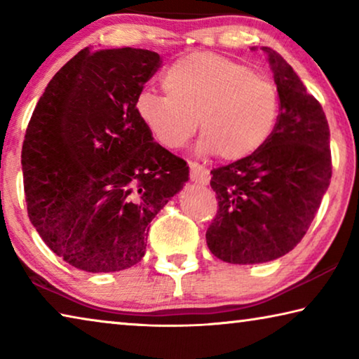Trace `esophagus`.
I'll use <instances>...</instances> for the list:
<instances>
[{
  "instance_id": "1",
  "label": "esophagus",
  "mask_w": 359,
  "mask_h": 359,
  "mask_svg": "<svg viewBox=\"0 0 359 359\" xmlns=\"http://www.w3.org/2000/svg\"><path fill=\"white\" fill-rule=\"evenodd\" d=\"M190 179L194 184H199V185H208L209 184V171L203 166H199L198 163H193L190 161Z\"/></svg>"
}]
</instances>
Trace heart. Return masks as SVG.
I'll list each match as a JSON object with an SVG mask.
<instances>
[{
	"instance_id": "obj_1",
	"label": "heart",
	"mask_w": 359,
	"mask_h": 359,
	"mask_svg": "<svg viewBox=\"0 0 359 359\" xmlns=\"http://www.w3.org/2000/svg\"><path fill=\"white\" fill-rule=\"evenodd\" d=\"M161 83L166 95L144 92L135 107L165 149L185 147L199 125L201 154L239 161L257 154L276 130L280 109L276 85L245 65L196 52L169 66Z\"/></svg>"
}]
</instances>
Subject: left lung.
I'll return each mask as SVG.
<instances>
[{"mask_svg":"<svg viewBox=\"0 0 359 359\" xmlns=\"http://www.w3.org/2000/svg\"><path fill=\"white\" fill-rule=\"evenodd\" d=\"M261 50L280 100L276 130L257 154L210 171L218 210L205 241L231 264L266 263L293 250L332 174L330 126L320 102L282 55L271 47Z\"/></svg>","mask_w":359,"mask_h":359,"instance_id":"1","label":"left lung"}]
</instances>
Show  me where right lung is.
<instances>
[{
  "label": "right lung",
  "mask_w": 359,
  "mask_h": 359,
  "mask_svg": "<svg viewBox=\"0 0 359 359\" xmlns=\"http://www.w3.org/2000/svg\"><path fill=\"white\" fill-rule=\"evenodd\" d=\"M160 62L145 48L85 47L52 77L28 123L29 222L77 269L137 264L150 222L190 179L187 163L156 144L136 114Z\"/></svg>",
  "instance_id": "add662e5"
}]
</instances>
